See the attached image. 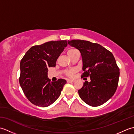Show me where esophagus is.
I'll list each match as a JSON object with an SVG mask.
<instances>
[{
    "label": "esophagus",
    "instance_id": "obj_1",
    "mask_svg": "<svg viewBox=\"0 0 134 134\" xmlns=\"http://www.w3.org/2000/svg\"><path fill=\"white\" fill-rule=\"evenodd\" d=\"M67 83H71V82H74V80H72V79H67Z\"/></svg>",
    "mask_w": 134,
    "mask_h": 134
}]
</instances>
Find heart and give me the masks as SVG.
I'll list each match as a JSON object with an SVG mask.
<instances>
[{"label": "heart", "mask_w": 134, "mask_h": 134, "mask_svg": "<svg viewBox=\"0 0 134 134\" xmlns=\"http://www.w3.org/2000/svg\"><path fill=\"white\" fill-rule=\"evenodd\" d=\"M76 51H77V50L75 49H69V51H67L68 56L70 57L71 55H72V54L74 53L75 52H76ZM76 71H77V70H76V69H72L67 71H66V75L67 76H70V77H72V76H74V75H75V74L76 72Z\"/></svg>", "instance_id": "heart-1"}]
</instances>
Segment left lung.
<instances>
[{
	"instance_id": "obj_1",
	"label": "left lung",
	"mask_w": 134,
	"mask_h": 134,
	"mask_svg": "<svg viewBox=\"0 0 134 134\" xmlns=\"http://www.w3.org/2000/svg\"><path fill=\"white\" fill-rule=\"evenodd\" d=\"M67 42L81 53L84 71L81 78H90L91 81H85L78 90L79 97L90 106L105 103L116 92L120 75L113 54L101 45L88 41L72 40Z\"/></svg>"
}]
</instances>
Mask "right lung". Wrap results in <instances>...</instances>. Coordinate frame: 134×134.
I'll list each match as a JSON object with an SVG mask.
<instances>
[{
	"instance_id": "1",
	"label": "right lung",
	"mask_w": 134,
	"mask_h": 134,
	"mask_svg": "<svg viewBox=\"0 0 134 134\" xmlns=\"http://www.w3.org/2000/svg\"><path fill=\"white\" fill-rule=\"evenodd\" d=\"M67 45L66 40L51 41L35 45L28 50L20 63L19 84L25 96L36 106L47 107L59 98L65 79L51 82L48 78V67L56 62Z\"/></svg>"
}]
</instances>
